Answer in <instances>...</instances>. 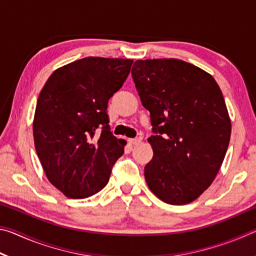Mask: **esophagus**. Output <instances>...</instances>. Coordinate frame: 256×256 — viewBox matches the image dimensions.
<instances>
[{
  "instance_id": "esophagus-1",
  "label": "esophagus",
  "mask_w": 256,
  "mask_h": 256,
  "mask_svg": "<svg viewBox=\"0 0 256 256\" xmlns=\"http://www.w3.org/2000/svg\"><path fill=\"white\" fill-rule=\"evenodd\" d=\"M141 140H142L141 138H131V140H130V144H133V146H136V144H140Z\"/></svg>"
}]
</instances>
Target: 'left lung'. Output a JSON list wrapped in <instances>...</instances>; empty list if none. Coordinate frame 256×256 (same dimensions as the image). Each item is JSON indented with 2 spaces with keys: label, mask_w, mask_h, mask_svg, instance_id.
Masks as SVG:
<instances>
[{
  "label": "left lung",
  "mask_w": 256,
  "mask_h": 256,
  "mask_svg": "<svg viewBox=\"0 0 256 256\" xmlns=\"http://www.w3.org/2000/svg\"><path fill=\"white\" fill-rule=\"evenodd\" d=\"M132 78L152 125L146 184L168 204L192 202L214 182L230 140L222 90L209 73L176 58L138 60Z\"/></svg>",
  "instance_id": "8db88e82"
}]
</instances>
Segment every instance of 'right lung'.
<instances>
[{
	"mask_svg": "<svg viewBox=\"0 0 256 256\" xmlns=\"http://www.w3.org/2000/svg\"><path fill=\"white\" fill-rule=\"evenodd\" d=\"M133 60L84 58L52 73L34 118V148L47 178L64 196L84 198L105 188L126 142L112 136L108 100Z\"/></svg>",
	"mask_w": 256,
	"mask_h": 256,
	"instance_id": "right-lung-1",
	"label": "right lung"
}]
</instances>
